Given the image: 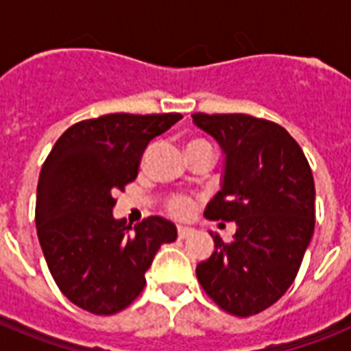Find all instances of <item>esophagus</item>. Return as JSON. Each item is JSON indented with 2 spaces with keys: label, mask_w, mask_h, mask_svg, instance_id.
Returning <instances> with one entry per match:
<instances>
[{
  "label": "esophagus",
  "mask_w": 351,
  "mask_h": 351,
  "mask_svg": "<svg viewBox=\"0 0 351 351\" xmlns=\"http://www.w3.org/2000/svg\"><path fill=\"white\" fill-rule=\"evenodd\" d=\"M189 234H193L191 228H187V226H178V237H180V239H186Z\"/></svg>",
  "instance_id": "34e87169"
}]
</instances>
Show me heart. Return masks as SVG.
Segmentation results:
<instances>
[{
    "label": "heart",
    "instance_id": "obj_1",
    "mask_svg": "<svg viewBox=\"0 0 351 351\" xmlns=\"http://www.w3.org/2000/svg\"><path fill=\"white\" fill-rule=\"evenodd\" d=\"M200 145H208V143L202 142V140H191V142L187 143V149L200 147ZM169 208L175 215H178V217H184V215L189 213V209H191V202H189L187 198L176 197V198H173V200H171Z\"/></svg>",
    "mask_w": 351,
    "mask_h": 351
}]
</instances>
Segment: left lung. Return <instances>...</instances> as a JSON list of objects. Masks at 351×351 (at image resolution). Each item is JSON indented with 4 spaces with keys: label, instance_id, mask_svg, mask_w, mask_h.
<instances>
[{
    "label": "left lung",
    "instance_id": "obj_1",
    "mask_svg": "<svg viewBox=\"0 0 351 351\" xmlns=\"http://www.w3.org/2000/svg\"><path fill=\"white\" fill-rule=\"evenodd\" d=\"M224 154L220 191L204 215L234 222L231 242L197 266L206 293L231 315L261 313L299 273L315 230V184L302 149L284 127L250 114H193Z\"/></svg>",
    "mask_w": 351,
    "mask_h": 351
}]
</instances>
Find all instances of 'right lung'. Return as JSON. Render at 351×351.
<instances>
[{
	"label": "right lung",
	"mask_w": 351,
	"mask_h": 351,
	"mask_svg": "<svg viewBox=\"0 0 351 351\" xmlns=\"http://www.w3.org/2000/svg\"><path fill=\"white\" fill-rule=\"evenodd\" d=\"M180 118L117 112L78 121L47 156L36 195L38 239L54 282L82 310L112 315L127 308L160 245L176 240L171 220L149 217L131 228L112 208L149 142Z\"/></svg>",
	"instance_id": "right-lung-1"
}]
</instances>
